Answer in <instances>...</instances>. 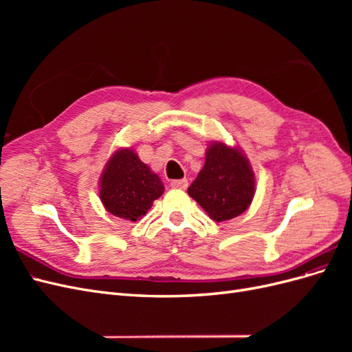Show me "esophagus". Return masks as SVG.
<instances>
[{"label":"esophagus","instance_id":"esophagus-1","mask_svg":"<svg viewBox=\"0 0 352 352\" xmlns=\"http://www.w3.org/2000/svg\"><path fill=\"white\" fill-rule=\"evenodd\" d=\"M170 186L175 189H186L188 188V180L186 179H177L170 182Z\"/></svg>","mask_w":352,"mask_h":352}]
</instances>
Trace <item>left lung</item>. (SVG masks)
<instances>
[{
  "instance_id": "8db88e82",
  "label": "left lung",
  "mask_w": 352,
  "mask_h": 352,
  "mask_svg": "<svg viewBox=\"0 0 352 352\" xmlns=\"http://www.w3.org/2000/svg\"><path fill=\"white\" fill-rule=\"evenodd\" d=\"M255 192V177L248 158L238 148L212 142L206 163L188 194L216 221H225L247 210Z\"/></svg>"
}]
</instances>
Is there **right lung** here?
Masks as SVG:
<instances>
[{
	"mask_svg": "<svg viewBox=\"0 0 352 352\" xmlns=\"http://www.w3.org/2000/svg\"><path fill=\"white\" fill-rule=\"evenodd\" d=\"M164 192L163 182L132 148L116 151L100 180V198L113 216L136 221Z\"/></svg>",
	"mask_w": 352,
	"mask_h": 352,
	"instance_id": "add662e5",
	"label": "right lung"
}]
</instances>
